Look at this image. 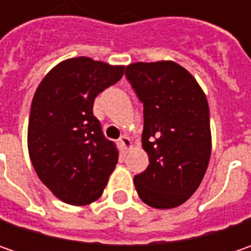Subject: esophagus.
Masks as SVG:
<instances>
[{
  "mask_svg": "<svg viewBox=\"0 0 251 251\" xmlns=\"http://www.w3.org/2000/svg\"><path fill=\"white\" fill-rule=\"evenodd\" d=\"M120 145L123 147V150L124 151H130L132 148V142L128 137H126V135H123L120 138Z\"/></svg>",
  "mask_w": 251,
  "mask_h": 251,
  "instance_id": "esophagus-1",
  "label": "esophagus"
}]
</instances>
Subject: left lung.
<instances>
[{
  "label": "left lung",
  "mask_w": 251,
  "mask_h": 251,
  "mask_svg": "<svg viewBox=\"0 0 251 251\" xmlns=\"http://www.w3.org/2000/svg\"><path fill=\"white\" fill-rule=\"evenodd\" d=\"M127 79L144 103L142 148L150 165L134 176L140 198L170 209L194 194L207 172L212 138L207 96L175 61L127 65Z\"/></svg>",
  "instance_id": "left-lung-1"
}]
</instances>
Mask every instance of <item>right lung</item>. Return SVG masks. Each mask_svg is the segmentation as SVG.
Masks as SVG:
<instances>
[{
    "label": "right lung",
    "instance_id": "1",
    "mask_svg": "<svg viewBox=\"0 0 251 251\" xmlns=\"http://www.w3.org/2000/svg\"><path fill=\"white\" fill-rule=\"evenodd\" d=\"M124 70L89 57L68 58L51 68L34 92L29 156L42 183L63 202L96 201L117 165L119 151L104 138L93 101L120 81Z\"/></svg>",
    "mask_w": 251,
    "mask_h": 251
}]
</instances>
